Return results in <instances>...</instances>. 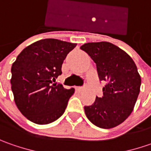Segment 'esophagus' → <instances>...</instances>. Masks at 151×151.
<instances>
[{"label":"esophagus","instance_id":"34e87169","mask_svg":"<svg viewBox=\"0 0 151 151\" xmlns=\"http://www.w3.org/2000/svg\"><path fill=\"white\" fill-rule=\"evenodd\" d=\"M76 90L81 92V91H83L85 90V88L84 87H82V86H78V87H76Z\"/></svg>","mask_w":151,"mask_h":151}]
</instances>
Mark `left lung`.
Instances as JSON below:
<instances>
[{"instance_id": "8db88e82", "label": "left lung", "mask_w": 151, "mask_h": 151, "mask_svg": "<svg viewBox=\"0 0 151 151\" xmlns=\"http://www.w3.org/2000/svg\"><path fill=\"white\" fill-rule=\"evenodd\" d=\"M81 50L96 63L100 81L106 82L103 96L85 106L87 119L101 129L122 124L132 113L140 90L141 78L129 55L108 42L87 43Z\"/></svg>"}]
</instances>
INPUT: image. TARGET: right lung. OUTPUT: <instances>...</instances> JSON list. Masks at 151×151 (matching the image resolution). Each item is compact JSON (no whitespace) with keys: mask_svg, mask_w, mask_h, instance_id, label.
I'll use <instances>...</instances> for the list:
<instances>
[{"mask_svg":"<svg viewBox=\"0 0 151 151\" xmlns=\"http://www.w3.org/2000/svg\"><path fill=\"white\" fill-rule=\"evenodd\" d=\"M76 46L55 38L42 39L27 46L12 66V91L22 114L37 124H48L65 113L74 88L54 83L62 74V64Z\"/></svg>","mask_w":151,"mask_h":151,"instance_id":"1","label":"right lung"}]
</instances>
